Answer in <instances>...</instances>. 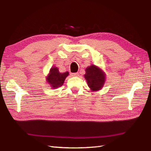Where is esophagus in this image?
I'll return each mask as SVG.
<instances>
[{
	"instance_id": "1",
	"label": "esophagus",
	"mask_w": 151,
	"mask_h": 151,
	"mask_svg": "<svg viewBox=\"0 0 151 151\" xmlns=\"http://www.w3.org/2000/svg\"><path fill=\"white\" fill-rule=\"evenodd\" d=\"M72 76H79V73L78 72H76V73H72Z\"/></svg>"
}]
</instances>
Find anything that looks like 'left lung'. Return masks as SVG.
Segmentation results:
<instances>
[{
	"instance_id": "left-lung-1",
	"label": "left lung",
	"mask_w": 151,
	"mask_h": 151,
	"mask_svg": "<svg viewBox=\"0 0 151 151\" xmlns=\"http://www.w3.org/2000/svg\"><path fill=\"white\" fill-rule=\"evenodd\" d=\"M84 77L88 82V86L93 91L101 89L105 80V76L102 70L93 65L86 68Z\"/></svg>"
}]
</instances>
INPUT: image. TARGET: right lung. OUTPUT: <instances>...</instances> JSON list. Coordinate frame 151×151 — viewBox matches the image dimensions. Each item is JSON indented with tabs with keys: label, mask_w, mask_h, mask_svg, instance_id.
<instances>
[{
	"label": "right lung",
	"mask_w": 151,
	"mask_h": 151,
	"mask_svg": "<svg viewBox=\"0 0 151 151\" xmlns=\"http://www.w3.org/2000/svg\"><path fill=\"white\" fill-rule=\"evenodd\" d=\"M68 72L60 73L57 67H52L47 79L50 86H52V88L55 89L63 85L66 77L68 76Z\"/></svg>",
	"instance_id": "obj_1"
}]
</instances>
